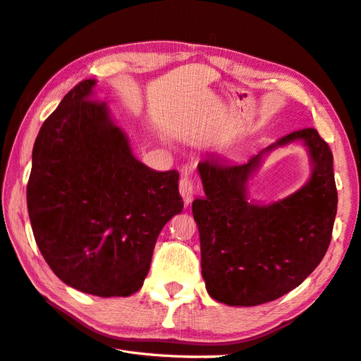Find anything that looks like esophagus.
Returning a JSON list of instances; mask_svg holds the SVG:
<instances>
[{
    "label": "esophagus",
    "mask_w": 361,
    "mask_h": 361,
    "mask_svg": "<svg viewBox=\"0 0 361 361\" xmlns=\"http://www.w3.org/2000/svg\"><path fill=\"white\" fill-rule=\"evenodd\" d=\"M180 194L183 200H185V203H189L192 200V195H194V183L191 181V178L189 176H183V178L180 180Z\"/></svg>",
    "instance_id": "obj_1"
}]
</instances>
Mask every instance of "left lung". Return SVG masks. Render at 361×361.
I'll list each match as a JSON object with an SVG mask.
<instances>
[{"label":"left lung","mask_w":361,"mask_h":361,"mask_svg":"<svg viewBox=\"0 0 361 361\" xmlns=\"http://www.w3.org/2000/svg\"><path fill=\"white\" fill-rule=\"evenodd\" d=\"M292 142L307 148L310 178L284 200H252L248 181L264 156ZM197 169L205 197L192 202V214L209 297L228 306L264 305L316 270L329 249L338 208L333 154L316 129L284 135L245 164L228 166L207 154Z\"/></svg>","instance_id":"1"}]
</instances>
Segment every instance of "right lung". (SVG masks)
Segmentation results:
<instances>
[{"label":"right lung","instance_id":"1","mask_svg":"<svg viewBox=\"0 0 361 361\" xmlns=\"http://www.w3.org/2000/svg\"><path fill=\"white\" fill-rule=\"evenodd\" d=\"M97 82L72 88L32 147L26 203L39 251L64 284L96 297L143 286L162 227L181 213L176 170L158 172L94 97Z\"/></svg>","mask_w":361,"mask_h":361}]
</instances>
